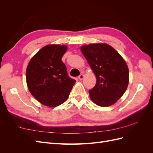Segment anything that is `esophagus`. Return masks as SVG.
Masks as SVG:
<instances>
[{
    "label": "esophagus",
    "mask_w": 153,
    "mask_h": 153,
    "mask_svg": "<svg viewBox=\"0 0 153 153\" xmlns=\"http://www.w3.org/2000/svg\"><path fill=\"white\" fill-rule=\"evenodd\" d=\"M84 75H83V74H81V75H80L79 76H78V79H79L80 80H82L84 79Z\"/></svg>",
    "instance_id": "esophagus-1"
}]
</instances>
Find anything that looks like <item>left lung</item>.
Returning a JSON list of instances; mask_svg holds the SVG:
<instances>
[{"label":"left lung","mask_w":153,"mask_h":153,"mask_svg":"<svg viewBox=\"0 0 153 153\" xmlns=\"http://www.w3.org/2000/svg\"><path fill=\"white\" fill-rule=\"evenodd\" d=\"M96 78V84L89 90L90 98L100 106L116 103L127 89L129 69L117 51L106 43H92L80 48Z\"/></svg>","instance_id":"1"}]
</instances>
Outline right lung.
Listing matches in <instances>:
<instances>
[{"instance_id":"right-lung-1","label":"right lung","mask_w":153,"mask_h":153,"mask_svg":"<svg viewBox=\"0 0 153 153\" xmlns=\"http://www.w3.org/2000/svg\"><path fill=\"white\" fill-rule=\"evenodd\" d=\"M65 45H48L31 58L26 69V82L30 94L40 103L55 107L69 96L75 80L68 75L62 57Z\"/></svg>"}]
</instances>
